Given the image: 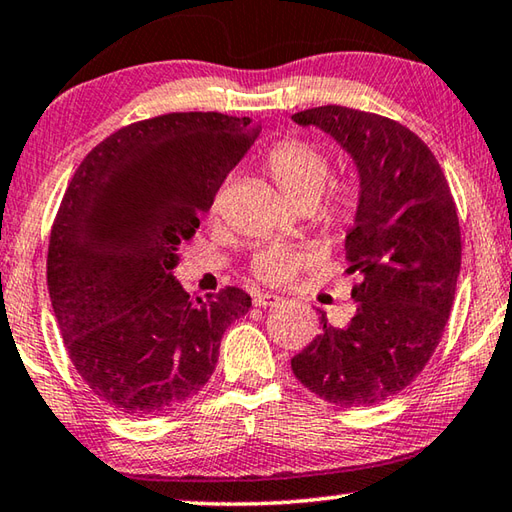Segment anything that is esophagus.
<instances>
[{"label":"esophagus","instance_id":"esophagus-1","mask_svg":"<svg viewBox=\"0 0 512 512\" xmlns=\"http://www.w3.org/2000/svg\"><path fill=\"white\" fill-rule=\"evenodd\" d=\"M283 299L279 294L274 292H256L254 294V306H263V308H270V306H279Z\"/></svg>","mask_w":512,"mask_h":512}]
</instances>
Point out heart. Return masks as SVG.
Instances as JSON below:
<instances>
[{
    "label": "heart",
    "instance_id": "1",
    "mask_svg": "<svg viewBox=\"0 0 512 512\" xmlns=\"http://www.w3.org/2000/svg\"><path fill=\"white\" fill-rule=\"evenodd\" d=\"M265 170L276 191L290 206L299 202L315 204L330 179V159L321 148L303 139L276 141L265 157ZM360 186L353 179H335L328 184L324 202V224L328 229H342L360 211ZM220 193L211 200V213L220 211ZM306 249L288 245H267L251 256V272L272 285L292 281L308 265Z\"/></svg>",
    "mask_w": 512,
    "mask_h": 512
}]
</instances>
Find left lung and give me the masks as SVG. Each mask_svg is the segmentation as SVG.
Instances as JSON below:
<instances>
[{
    "label": "left lung",
    "mask_w": 512,
    "mask_h": 512,
    "mask_svg": "<svg viewBox=\"0 0 512 512\" xmlns=\"http://www.w3.org/2000/svg\"><path fill=\"white\" fill-rule=\"evenodd\" d=\"M351 152L362 202L346 236L357 312L292 357L297 380L339 407H371L409 387L432 360L461 270V227L434 152L387 116L321 105L292 116Z\"/></svg>",
    "instance_id": "left-lung-1"
}]
</instances>
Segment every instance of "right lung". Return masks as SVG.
Listing matches in <instances>:
<instances>
[{
  "instance_id": "obj_1",
  "label": "right lung",
  "mask_w": 512,
  "mask_h": 512,
  "mask_svg": "<svg viewBox=\"0 0 512 512\" xmlns=\"http://www.w3.org/2000/svg\"><path fill=\"white\" fill-rule=\"evenodd\" d=\"M261 132L220 112L125 125L87 152L53 220L47 285L67 355L96 398L134 418L195 396L251 297H191L173 279L224 177Z\"/></svg>"
}]
</instances>
